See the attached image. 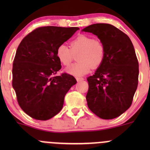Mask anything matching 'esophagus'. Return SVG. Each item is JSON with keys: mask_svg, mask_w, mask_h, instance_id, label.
Listing matches in <instances>:
<instances>
[{"mask_svg": "<svg viewBox=\"0 0 150 150\" xmlns=\"http://www.w3.org/2000/svg\"><path fill=\"white\" fill-rule=\"evenodd\" d=\"M76 80L78 82H80V81H83L84 80V78H76Z\"/></svg>", "mask_w": 150, "mask_h": 150, "instance_id": "esophagus-1", "label": "esophagus"}]
</instances>
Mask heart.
Segmentation results:
<instances>
[{"label":"heart","mask_w":150,"mask_h":150,"mask_svg":"<svg viewBox=\"0 0 150 150\" xmlns=\"http://www.w3.org/2000/svg\"><path fill=\"white\" fill-rule=\"evenodd\" d=\"M69 47L59 45L56 51V56L59 62L68 66L74 58V54H78V62L68 67L65 69L67 73L76 77L83 76L88 73L91 68L96 69L103 62L105 56V48L103 43L99 40L86 35H79L72 39Z\"/></svg>","instance_id":"heart-1"}]
</instances>
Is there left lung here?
<instances>
[{
    "label": "left lung",
    "instance_id": "left-lung-1",
    "mask_svg": "<svg viewBox=\"0 0 150 150\" xmlns=\"http://www.w3.org/2000/svg\"><path fill=\"white\" fill-rule=\"evenodd\" d=\"M83 31L97 36L105 48L102 64L87 78L88 107L100 118H115L131 107L138 86L139 62L134 46L126 34L110 24H93Z\"/></svg>",
    "mask_w": 150,
    "mask_h": 150
}]
</instances>
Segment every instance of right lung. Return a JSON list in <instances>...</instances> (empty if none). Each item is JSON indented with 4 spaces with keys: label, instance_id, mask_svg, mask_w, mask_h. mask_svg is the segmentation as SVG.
I'll list each match as a JSON object with an SVG mask.
<instances>
[{
    "label": "right lung",
    "instance_id": "obj_1",
    "mask_svg": "<svg viewBox=\"0 0 150 150\" xmlns=\"http://www.w3.org/2000/svg\"><path fill=\"white\" fill-rule=\"evenodd\" d=\"M78 28H36L21 41L12 68V86L22 110L35 120H46L62 109L64 96L77 81L72 75L56 74L61 63L56 51Z\"/></svg>",
    "mask_w": 150,
    "mask_h": 150
}]
</instances>
